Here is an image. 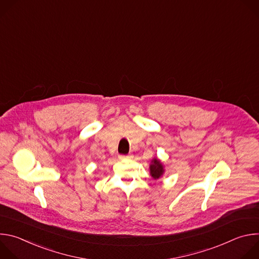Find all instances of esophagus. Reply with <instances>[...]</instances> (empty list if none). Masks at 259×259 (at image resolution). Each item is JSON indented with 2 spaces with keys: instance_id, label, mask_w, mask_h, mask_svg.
<instances>
[{
  "instance_id": "34e87169",
  "label": "esophagus",
  "mask_w": 259,
  "mask_h": 259,
  "mask_svg": "<svg viewBox=\"0 0 259 259\" xmlns=\"http://www.w3.org/2000/svg\"><path fill=\"white\" fill-rule=\"evenodd\" d=\"M119 158H120L121 160H126V159H132L133 156H132V155H120Z\"/></svg>"
}]
</instances>
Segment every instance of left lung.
<instances>
[{
  "instance_id": "obj_1",
  "label": "left lung",
  "mask_w": 259,
  "mask_h": 259,
  "mask_svg": "<svg viewBox=\"0 0 259 259\" xmlns=\"http://www.w3.org/2000/svg\"><path fill=\"white\" fill-rule=\"evenodd\" d=\"M164 171L165 170H164V166H163L162 162L157 158L153 159L152 164L150 165V172H151L152 177L154 179H159L163 176Z\"/></svg>"
}]
</instances>
